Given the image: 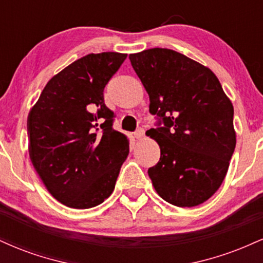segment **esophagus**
Instances as JSON below:
<instances>
[{
  "label": "esophagus",
  "instance_id": "34e87169",
  "mask_svg": "<svg viewBox=\"0 0 263 263\" xmlns=\"http://www.w3.org/2000/svg\"><path fill=\"white\" fill-rule=\"evenodd\" d=\"M143 136H144V129L143 128H138L137 131L135 132V138H137V140H141Z\"/></svg>",
  "mask_w": 263,
  "mask_h": 263
}]
</instances>
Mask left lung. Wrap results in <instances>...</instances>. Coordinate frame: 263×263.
<instances>
[{"label": "left lung", "instance_id": "obj_1", "mask_svg": "<svg viewBox=\"0 0 263 263\" xmlns=\"http://www.w3.org/2000/svg\"><path fill=\"white\" fill-rule=\"evenodd\" d=\"M149 95L161 158L148 170L159 197L180 208L208 200L226 176L236 146L234 107L216 75L184 54L152 48L129 54Z\"/></svg>", "mask_w": 263, "mask_h": 263}]
</instances>
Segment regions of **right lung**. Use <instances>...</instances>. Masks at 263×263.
Here are the masks:
<instances>
[{
    "mask_svg": "<svg viewBox=\"0 0 263 263\" xmlns=\"http://www.w3.org/2000/svg\"><path fill=\"white\" fill-rule=\"evenodd\" d=\"M127 54L75 60L48 81L27 120L29 157L45 188L74 209L101 204L114 192L128 141L114 129L104 89Z\"/></svg>",
    "mask_w": 263,
    "mask_h": 263,
    "instance_id": "add662e5",
    "label": "right lung"
}]
</instances>
